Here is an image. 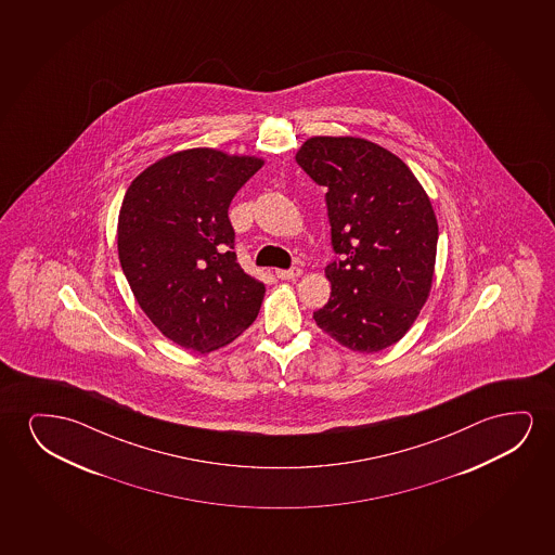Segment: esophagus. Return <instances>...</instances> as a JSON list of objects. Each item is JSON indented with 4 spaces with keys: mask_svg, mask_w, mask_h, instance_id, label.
<instances>
[{
    "mask_svg": "<svg viewBox=\"0 0 555 555\" xmlns=\"http://www.w3.org/2000/svg\"><path fill=\"white\" fill-rule=\"evenodd\" d=\"M304 274V271L299 269V267H292V269H279L276 271V276L281 279V281H296Z\"/></svg>",
    "mask_w": 555,
    "mask_h": 555,
    "instance_id": "34e87169",
    "label": "esophagus"
}]
</instances>
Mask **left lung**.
Masks as SVG:
<instances>
[{
  "label": "left lung",
  "instance_id": "1",
  "mask_svg": "<svg viewBox=\"0 0 555 555\" xmlns=\"http://www.w3.org/2000/svg\"><path fill=\"white\" fill-rule=\"evenodd\" d=\"M299 167L327 188L332 296L314 320L357 352L400 341L433 288L438 221L430 198L395 153L357 137H312Z\"/></svg>",
  "mask_w": 555,
  "mask_h": 555
}]
</instances>
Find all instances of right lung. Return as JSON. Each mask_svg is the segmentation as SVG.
I'll return each instance as SVG.
<instances>
[{"mask_svg": "<svg viewBox=\"0 0 555 555\" xmlns=\"http://www.w3.org/2000/svg\"><path fill=\"white\" fill-rule=\"evenodd\" d=\"M263 163L193 147L153 163L125 193L122 273L147 319L183 349L225 347L258 317L266 284L238 266L228 210Z\"/></svg>", "mask_w": 555, "mask_h": 555, "instance_id": "right-lung-1", "label": "right lung"}]
</instances>
